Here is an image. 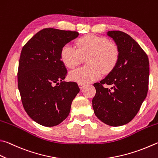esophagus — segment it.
I'll use <instances>...</instances> for the list:
<instances>
[{"label": "esophagus", "mask_w": 158, "mask_h": 158, "mask_svg": "<svg viewBox=\"0 0 158 158\" xmlns=\"http://www.w3.org/2000/svg\"><path fill=\"white\" fill-rule=\"evenodd\" d=\"M78 85H79V88L81 89V90H82V89L84 88L85 87V85L84 84H81V83H79Z\"/></svg>", "instance_id": "34e87169"}]
</instances>
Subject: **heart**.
I'll use <instances>...</instances> for the list:
<instances>
[{"instance_id": "heart-1", "label": "heart", "mask_w": 158, "mask_h": 158, "mask_svg": "<svg viewBox=\"0 0 158 158\" xmlns=\"http://www.w3.org/2000/svg\"><path fill=\"white\" fill-rule=\"evenodd\" d=\"M77 49L68 44L61 51V59L65 66L75 68L86 57L87 65L70 72L72 81L88 84L98 79L102 73L108 74L116 66L119 58L117 45L105 37L87 34L76 41Z\"/></svg>"}]
</instances>
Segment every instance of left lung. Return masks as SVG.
Listing matches in <instances>:
<instances>
[{
	"mask_svg": "<svg viewBox=\"0 0 158 158\" xmlns=\"http://www.w3.org/2000/svg\"><path fill=\"white\" fill-rule=\"evenodd\" d=\"M119 49L116 66L99 83L93 99L95 115L111 127L128 124L139 110L147 95L149 61L147 54L128 34L109 31Z\"/></svg>",
	"mask_w": 158,
	"mask_h": 158,
	"instance_id": "1",
	"label": "left lung"
}]
</instances>
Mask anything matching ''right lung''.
<instances>
[{
	"label": "right lung",
	"mask_w": 158,
	"mask_h": 158,
	"mask_svg": "<svg viewBox=\"0 0 158 158\" xmlns=\"http://www.w3.org/2000/svg\"><path fill=\"white\" fill-rule=\"evenodd\" d=\"M79 35L74 31L45 28L22 48L17 74L22 104L30 118L44 127L64 121L79 92L77 83L63 81L67 69L61 60L63 47Z\"/></svg>",
	"instance_id": "right-lung-1"
}]
</instances>
